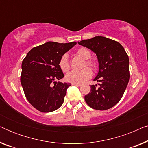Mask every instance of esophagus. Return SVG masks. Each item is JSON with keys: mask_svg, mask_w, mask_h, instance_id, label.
<instances>
[{"mask_svg": "<svg viewBox=\"0 0 148 148\" xmlns=\"http://www.w3.org/2000/svg\"><path fill=\"white\" fill-rule=\"evenodd\" d=\"M72 85H73V86H82V84H75V83H72Z\"/></svg>", "mask_w": 148, "mask_h": 148, "instance_id": "34e87169", "label": "esophagus"}]
</instances>
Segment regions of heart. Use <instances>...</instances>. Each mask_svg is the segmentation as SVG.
Listing matches in <instances>:
<instances>
[{
  "label": "heart",
  "instance_id": "heart-1",
  "mask_svg": "<svg viewBox=\"0 0 148 148\" xmlns=\"http://www.w3.org/2000/svg\"><path fill=\"white\" fill-rule=\"evenodd\" d=\"M77 54L84 60H86L84 66H90L91 67H95L96 64L92 60H89L91 58V52L86 48H81L77 50ZM59 66L63 72H66L69 70L70 65L69 62L67 54H64L61 56L59 60ZM92 75V71L90 68L86 67L81 71H72L66 75V79L68 82L75 84H82L89 79Z\"/></svg>",
  "mask_w": 148,
  "mask_h": 148
}]
</instances>
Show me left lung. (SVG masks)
Returning <instances> with one entry per match:
<instances>
[{
    "label": "left lung",
    "instance_id": "obj_1",
    "mask_svg": "<svg viewBox=\"0 0 148 148\" xmlns=\"http://www.w3.org/2000/svg\"><path fill=\"white\" fill-rule=\"evenodd\" d=\"M96 54L99 71L94 81L100 82L98 88L92 85L85 100L91 108L105 110L112 108L122 98L128 84L129 60L124 48L118 42L103 36L78 42Z\"/></svg>",
    "mask_w": 148,
    "mask_h": 148
}]
</instances>
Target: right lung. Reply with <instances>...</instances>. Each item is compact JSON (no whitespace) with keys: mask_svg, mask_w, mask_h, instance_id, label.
Wrapping results in <instances>:
<instances>
[{"mask_svg":"<svg viewBox=\"0 0 148 148\" xmlns=\"http://www.w3.org/2000/svg\"><path fill=\"white\" fill-rule=\"evenodd\" d=\"M76 44L48 42L32 48L22 61L21 84L24 94L40 112H52L62 106L66 90L71 84L54 81L64 77L60 58Z\"/></svg>","mask_w":148,"mask_h":148,"instance_id":"add662e5","label":"right lung"}]
</instances>
